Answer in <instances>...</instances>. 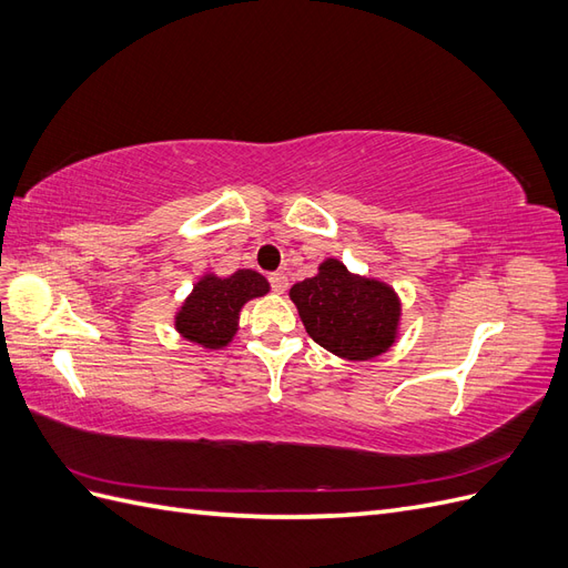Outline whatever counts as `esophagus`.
<instances>
[{"instance_id":"34e87169","label":"esophagus","mask_w":568,"mask_h":568,"mask_svg":"<svg viewBox=\"0 0 568 568\" xmlns=\"http://www.w3.org/2000/svg\"><path fill=\"white\" fill-rule=\"evenodd\" d=\"M267 280H270V286H272L274 294H284V291L288 288V277L284 272H272Z\"/></svg>"}]
</instances>
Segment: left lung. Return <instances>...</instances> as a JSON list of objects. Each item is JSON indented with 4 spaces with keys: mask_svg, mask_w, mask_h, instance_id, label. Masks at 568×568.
<instances>
[{
    "mask_svg": "<svg viewBox=\"0 0 568 568\" xmlns=\"http://www.w3.org/2000/svg\"><path fill=\"white\" fill-rule=\"evenodd\" d=\"M305 332L338 357L369 359L390 348L400 303L393 288L355 277L338 261H324L320 274L291 286Z\"/></svg>",
    "mask_w": 568,
    "mask_h": 568,
    "instance_id": "1",
    "label": "left lung"
}]
</instances>
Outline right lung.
I'll return each mask as SVG.
<instances>
[{"label":"right lung","instance_id":"1","mask_svg":"<svg viewBox=\"0 0 568 568\" xmlns=\"http://www.w3.org/2000/svg\"><path fill=\"white\" fill-rule=\"evenodd\" d=\"M267 280L253 270H236L230 277H203L178 313V332L201 343L205 348L227 346L236 332V320L242 305L251 298L265 296Z\"/></svg>","mask_w":568,"mask_h":568}]
</instances>
